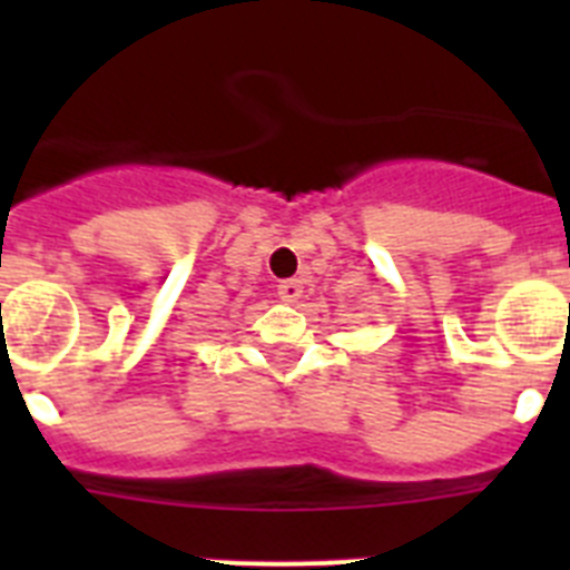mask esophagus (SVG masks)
<instances>
[{"label":"esophagus","mask_w":570,"mask_h":570,"mask_svg":"<svg viewBox=\"0 0 570 570\" xmlns=\"http://www.w3.org/2000/svg\"><path fill=\"white\" fill-rule=\"evenodd\" d=\"M276 294L282 302H296L302 296V282L299 279H285L276 285Z\"/></svg>","instance_id":"34e87169"}]
</instances>
